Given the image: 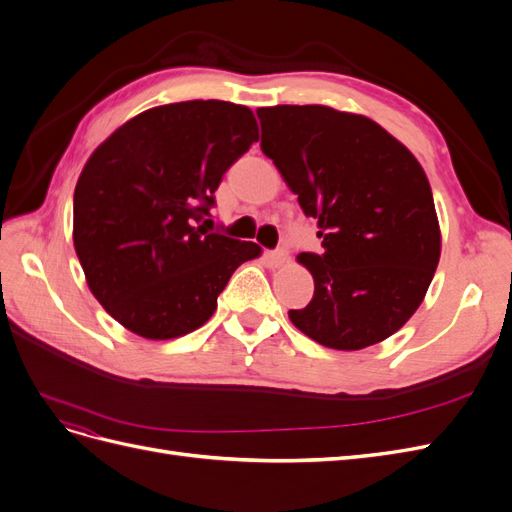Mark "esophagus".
Wrapping results in <instances>:
<instances>
[{"instance_id":"1","label":"esophagus","mask_w":512,"mask_h":512,"mask_svg":"<svg viewBox=\"0 0 512 512\" xmlns=\"http://www.w3.org/2000/svg\"><path fill=\"white\" fill-rule=\"evenodd\" d=\"M267 260H269L271 267H282L284 262L288 260V250H284V247H280V250L267 252Z\"/></svg>"}]
</instances>
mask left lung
Masks as SVG:
<instances>
[{"instance_id": "1", "label": "left lung", "mask_w": 512, "mask_h": 512, "mask_svg": "<svg viewBox=\"0 0 512 512\" xmlns=\"http://www.w3.org/2000/svg\"><path fill=\"white\" fill-rule=\"evenodd\" d=\"M260 149L318 220L322 254L299 256L314 297L294 327L335 350H361L410 320L436 273L440 226L425 170L376 121L329 106L256 111Z\"/></svg>"}]
</instances>
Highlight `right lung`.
<instances>
[{
	"label": "right lung",
	"mask_w": 512,
	"mask_h": 512,
	"mask_svg": "<svg viewBox=\"0 0 512 512\" xmlns=\"http://www.w3.org/2000/svg\"><path fill=\"white\" fill-rule=\"evenodd\" d=\"M256 141L247 106L190 100L149 108L91 153L74 190V250L128 331L173 339L203 327L230 275L260 256L252 241L205 230L213 192Z\"/></svg>",
	"instance_id": "right-lung-1"
}]
</instances>
